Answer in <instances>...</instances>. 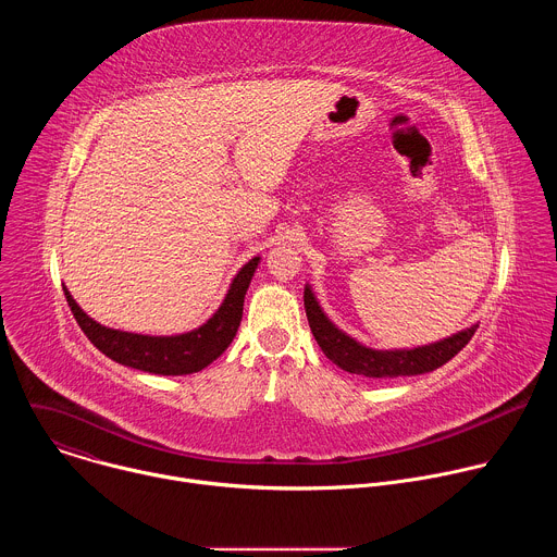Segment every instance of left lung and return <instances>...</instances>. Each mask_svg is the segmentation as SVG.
<instances>
[{
    "instance_id": "left-lung-1",
    "label": "left lung",
    "mask_w": 557,
    "mask_h": 557,
    "mask_svg": "<svg viewBox=\"0 0 557 557\" xmlns=\"http://www.w3.org/2000/svg\"><path fill=\"white\" fill-rule=\"evenodd\" d=\"M304 308H306L310 331H312L317 344H320V348L324 350V355L346 372L361 374V376H374V379L432 372V370L441 368L443 363H447L451 357H456L475 333V326H471V329H467L454 337H447L443 342H436L432 346H423V348H414V350L381 352V350H372V348L357 344L355 339L344 335L339 329H335L329 322V317L322 312L320 304L314 301L310 288L304 290Z\"/></svg>"
}]
</instances>
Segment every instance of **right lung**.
<instances>
[{
	"mask_svg": "<svg viewBox=\"0 0 557 557\" xmlns=\"http://www.w3.org/2000/svg\"><path fill=\"white\" fill-rule=\"evenodd\" d=\"M258 262L260 258H253L235 275L222 306L205 326L176 337H149L106 329L76 306L67 288H63V293L76 324L106 357L151 374H191L207 368L233 342L243 322L245 295Z\"/></svg>",
	"mask_w": 557,
	"mask_h": 557,
	"instance_id": "1",
	"label": "right lung"
}]
</instances>
